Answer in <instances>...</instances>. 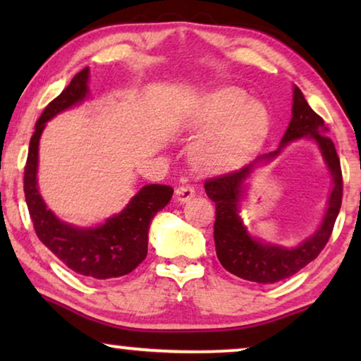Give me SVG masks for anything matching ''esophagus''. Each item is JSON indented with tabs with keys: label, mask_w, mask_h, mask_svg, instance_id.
I'll use <instances>...</instances> for the list:
<instances>
[{
	"label": "esophagus",
	"mask_w": 361,
	"mask_h": 361,
	"mask_svg": "<svg viewBox=\"0 0 361 361\" xmlns=\"http://www.w3.org/2000/svg\"><path fill=\"white\" fill-rule=\"evenodd\" d=\"M194 195H195V189H194V185H190V184H182L176 189V197L179 202L190 200Z\"/></svg>",
	"instance_id": "obj_1"
}]
</instances>
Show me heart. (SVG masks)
Listing matches in <instances>:
<instances>
[{
    "label": "heart",
    "mask_w": 361,
    "mask_h": 361,
    "mask_svg": "<svg viewBox=\"0 0 361 361\" xmlns=\"http://www.w3.org/2000/svg\"><path fill=\"white\" fill-rule=\"evenodd\" d=\"M210 128L195 141L194 159L205 169L233 166L261 145L269 128L263 103L248 102L240 88L225 87L205 95L195 108L192 126Z\"/></svg>",
    "instance_id": "1"
}]
</instances>
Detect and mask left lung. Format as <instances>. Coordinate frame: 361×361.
Masks as SVG:
<instances>
[{"instance_id":"8db88e82","label":"left lung","mask_w":361,"mask_h":361,"mask_svg":"<svg viewBox=\"0 0 361 361\" xmlns=\"http://www.w3.org/2000/svg\"><path fill=\"white\" fill-rule=\"evenodd\" d=\"M325 133H327V128H325L324 120L309 106L302 92L295 87L293 120L284 133L279 149L255 161L274 157L289 140L302 135L314 137L323 149L324 159L334 177V190L329 200L328 214L318 233L298 249L288 250L274 245H263L245 233L238 216V200L240 195V182L249 173L252 164L241 167L238 171L226 172V174L209 177L205 180L207 195L215 202L214 240L216 256H219L221 266L231 274L251 281V283L273 284L298 273L310 261L317 258L320 251L325 248L334 231L343 197V177L340 159L335 151L334 141Z\"/></svg>"}]
</instances>
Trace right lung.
Wrapping results in <instances>:
<instances>
[{
  "mask_svg": "<svg viewBox=\"0 0 361 361\" xmlns=\"http://www.w3.org/2000/svg\"><path fill=\"white\" fill-rule=\"evenodd\" d=\"M87 80L88 68H83L39 116L24 166V195L37 238L63 264L88 278L110 279L131 273L145 261L151 220L169 204L174 189L161 184L145 185L120 215L108 219L106 224L98 228H73L59 221L52 212L46 209L36 182L39 137L46 121L85 98Z\"/></svg>",
  "mask_w": 361,
  "mask_h": 361,
  "instance_id": "right-lung-1",
  "label": "right lung"
}]
</instances>
